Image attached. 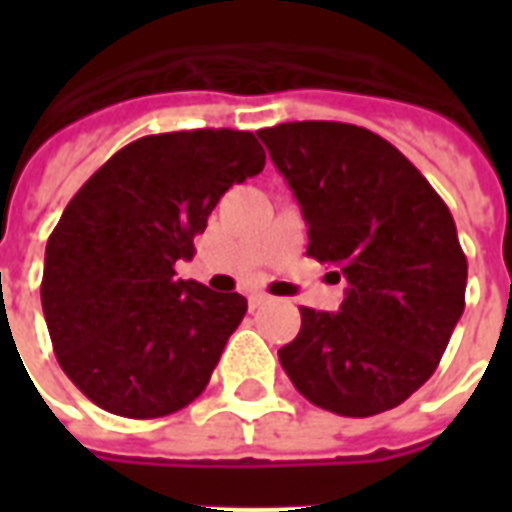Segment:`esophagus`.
<instances>
[{"label":"esophagus","mask_w":512,"mask_h":512,"mask_svg":"<svg viewBox=\"0 0 512 512\" xmlns=\"http://www.w3.org/2000/svg\"><path fill=\"white\" fill-rule=\"evenodd\" d=\"M266 304H271V296H266V293H252L249 296V310H260Z\"/></svg>","instance_id":"34e87169"}]
</instances>
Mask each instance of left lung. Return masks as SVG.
Returning a JSON list of instances; mask_svg holds the SVG:
<instances>
[{
  "label": "left lung",
  "mask_w": 512,
  "mask_h": 512,
  "mask_svg": "<svg viewBox=\"0 0 512 512\" xmlns=\"http://www.w3.org/2000/svg\"><path fill=\"white\" fill-rule=\"evenodd\" d=\"M257 136L307 219V255L348 279L340 312L301 307L279 362L301 395L340 417L400 406L439 367L466 304L450 208L367 128L304 120Z\"/></svg>",
  "instance_id": "8db88e82"
}]
</instances>
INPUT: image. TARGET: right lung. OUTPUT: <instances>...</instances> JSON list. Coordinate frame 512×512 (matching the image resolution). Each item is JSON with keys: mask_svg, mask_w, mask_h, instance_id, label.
Here are the masks:
<instances>
[{"mask_svg": "<svg viewBox=\"0 0 512 512\" xmlns=\"http://www.w3.org/2000/svg\"><path fill=\"white\" fill-rule=\"evenodd\" d=\"M266 167L249 131L142 136L73 194L46 244L40 301L65 376L109 414L156 419L211 381L241 293L175 279L235 183Z\"/></svg>", "mask_w": 512, "mask_h": 512, "instance_id": "add662e5", "label": "right lung"}]
</instances>
